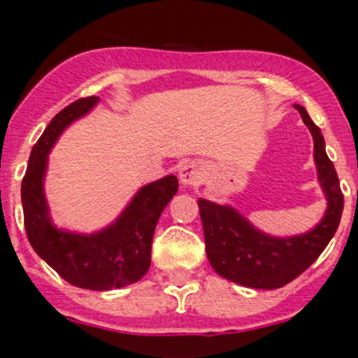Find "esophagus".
Wrapping results in <instances>:
<instances>
[{"mask_svg": "<svg viewBox=\"0 0 358 358\" xmlns=\"http://www.w3.org/2000/svg\"><path fill=\"white\" fill-rule=\"evenodd\" d=\"M178 178L182 182V185L185 187H192V185H198L201 182V167L198 162L194 160H185L180 164L178 169Z\"/></svg>", "mask_w": 358, "mask_h": 358, "instance_id": "obj_1", "label": "esophagus"}]
</instances>
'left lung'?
<instances>
[{
	"instance_id": "obj_1",
	"label": "left lung",
	"mask_w": 358,
	"mask_h": 358,
	"mask_svg": "<svg viewBox=\"0 0 358 358\" xmlns=\"http://www.w3.org/2000/svg\"><path fill=\"white\" fill-rule=\"evenodd\" d=\"M312 133L317 182L326 198V210L313 229L295 236H273L261 231L229 203L198 200L203 223L205 250L214 272L247 288L273 290L294 281L312 265L337 232L344 196L331 160L326 155L324 136L303 106L295 104Z\"/></svg>"
}]
</instances>
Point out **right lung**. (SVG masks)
Segmentation results:
<instances>
[{
  "instance_id": "1",
  "label": "right lung",
  "mask_w": 358,
  "mask_h": 358,
  "mask_svg": "<svg viewBox=\"0 0 358 358\" xmlns=\"http://www.w3.org/2000/svg\"><path fill=\"white\" fill-rule=\"evenodd\" d=\"M99 101L95 95L79 99L50 120L30 153L21 203L27 236L37 256L73 287L104 292L145 275L158 217L178 191V180L167 175L142 185L119 216L99 231L79 232L55 225L45 192L48 155L66 127L86 117Z\"/></svg>"
}]
</instances>
